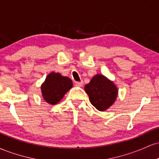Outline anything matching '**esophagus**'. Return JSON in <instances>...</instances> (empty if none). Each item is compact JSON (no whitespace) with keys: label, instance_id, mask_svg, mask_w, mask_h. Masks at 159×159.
<instances>
[{"label":"esophagus","instance_id":"34e87169","mask_svg":"<svg viewBox=\"0 0 159 159\" xmlns=\"http://www.w3.org/2000/svg\"><path fill=\"white\" fill-rule=\"evenodd\" d=\"M75 85L77 86V87H82V85H83V81H76L75 82Z\"/></svg>","mask_w":159,"mask_h":159}]
</instances>
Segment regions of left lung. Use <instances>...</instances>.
Returning a JSON list of instances; mask_svg holds the SVG:
<instances>
[{"mask_svg":"<svg viewBox=\"0 0 159 159\" xmlns=\"http://www.w3.org/2000/svg\"><path fill=\"white\" fill-rule=\"evenodd\" d=\"M84 90L90 102L98 111H105L114 102L117 88L112 81L102 75H96L86 84Z\"/></svg>","mask_w":159,"mask_h":159,"instance_id":"1","label":"left lung"}]
</instances>
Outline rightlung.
<instances>
[{
	"instance_id": "obj_1",
	"label": "right lung",
	"mask_w": 159,
	"mask_h": 159,
	"mask_svg": "<svg viewBox=\"0 0 159 159\" xmlns=\"http://www.w3.org/2000/svg\"><path fill=\"white\" fill-rule=\"evenodd\" d=\"M72 81L68 77H63L61 74L52 72L41 87L44 99L51 105H55L62 99L66 93L72 88Z\"/></svg>"
}]
</instances>
